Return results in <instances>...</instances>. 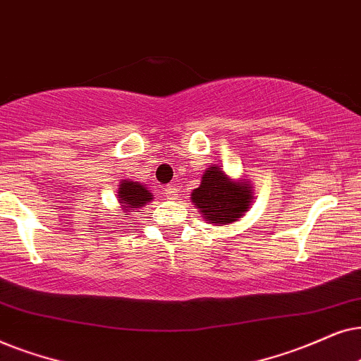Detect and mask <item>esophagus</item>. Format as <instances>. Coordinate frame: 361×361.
<instances>
[{
    "mask_svg": "<svg viewBox=\"0 0 361 361\" xmlns=\"http://www.w3.org/2000/svg\"><path fill=\"white\" fill-rule=\"evenodd\" d=\"M163 193H165V196H166V200H176V186L175 185H168V186H165V188H163Z\"/></svg>",
    "mask_w": 361,
    "mask_h": 361,
    "instance_id": "esophagus-1",
    "label": "esophagus"
}]
</instances>
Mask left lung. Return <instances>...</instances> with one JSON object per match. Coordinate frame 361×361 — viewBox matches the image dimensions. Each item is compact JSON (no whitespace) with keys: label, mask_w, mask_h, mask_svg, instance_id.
Instances as JSON below:
<instances>
[{"label":"left lung","mask_w":361,"mask_h":361,"mask_svg":"<svg viewBox=\"0 0 361 361\" xmlns=\"http://www.w3.org/2000/svg\"><path fill=\"white\" fill-rule=\"evenodd\" d=\"M252 186L246 180H233L223 168L211 165L201 178V185L193 190V201L200 213L211 224L234 223L251 206Z\"/></svg>","instance_id":"8db88e82"}]
</instances>
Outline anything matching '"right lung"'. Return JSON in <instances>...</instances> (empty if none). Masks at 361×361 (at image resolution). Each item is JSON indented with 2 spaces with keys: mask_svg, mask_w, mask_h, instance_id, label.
I'll use <instances>...</instances> for the list:
<instances>
[{
  "mask_svg": "<svg viewBox=\"0 0 361 361\" xmlns=\"http://www.w3.org/2000/svg\"><path fill=\"white\" fill-rule=\"evenodd\" d=\"M117 196L118 203L122 204L123 213H128V211L133 209H140L148 203V201L153 200V195L145 185L132 180L120 181ZM138 213H140V211H138Z\"/></svg>",
  "mask_w": 361,
  "mask_h": 361,
  "instance_id": "add662e5",
  "label": "right lung"
}]
</instances>
